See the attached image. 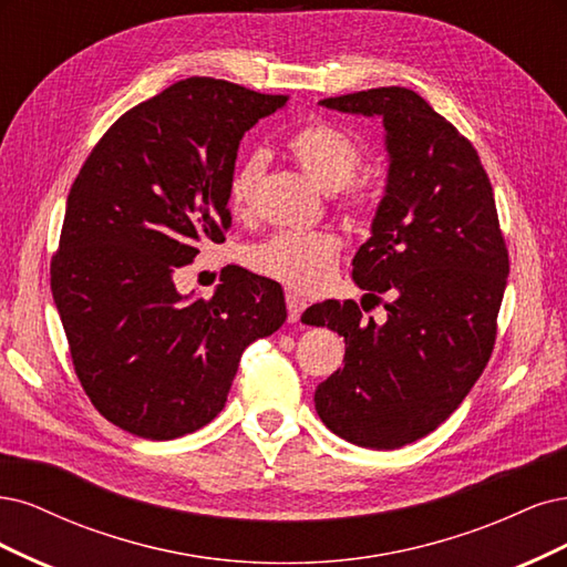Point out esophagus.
Listing matches in <instances>:
<instances>
[{
	"label": "esophagus",
	"mask_w": 567,
	"mask_h": 567,
	"mask_svg": "<svg viewBox=\"0 0 567 567\" xmlns=\"http://www.w3.org/2000/svg\"><path fill=\"white\" fill-rule=\"evenodd\" d=\"M285 301H287V320L289 322H297L301 318L303 310H306V299H301L297 291H287Z\"/></svg>",
	"instance_id": "1"
}]
</instances>
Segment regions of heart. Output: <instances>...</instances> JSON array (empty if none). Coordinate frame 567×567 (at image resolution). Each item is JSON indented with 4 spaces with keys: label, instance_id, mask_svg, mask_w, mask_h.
Masks as SVG:
<instances>
[{
    "label": "heart",
    "instance_id": "obj_1",
    "mask_svg": "<svg viewBox=\"0 0 567 567\" xmlns=\"http://www.w3.org/2000/svg\"><path fill=\"white\" fill-rule=\"evenodd\" d=\"M289 153L299 167L327 193H343L341 205L351 218H364L372 199L353 184L362 167V148L339 126L327 122L306 124L289 136ZM268 164L266 151H251L228 181V203L233 212L245 214L251 207L254 188ZM341 254V237L332 230H285L247 251L251 270L299 291H318L332 280Z\"/></svg>",
    "mask_w": 567,
    "mask_h": 567
}]
</instances>
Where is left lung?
<instances>
[{"label": "left lung", "instance_id": "left-lung-1", "mask_svg": "<svg viewBox=\"0 0 567 567\" xmlns=\"http://www.w3.org/2000/svg\"><path fill=\"white\" fill-rule=\"evenodd\" d=\"M320 105L383 120L386 190L353 280L368 291L362 309L381 293L392 301L383 326L351 299L306 310V324H327L346 343L343 368L316 389V410L343 441L395 450L441 426L483 374L508 251L476 148L412 89L379 86Z\"/></svg>", "mask_w": 567, "mask_h": 567}]
</instances>
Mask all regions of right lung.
<instances>
[{
  "label": "right lung",
  "mask_w": 567,
  "mask_h": 567,
  "mask_svg": "<svg viewBox=\"0 0 567 567\" xmlns=\"http://www.w3.org/2000/svg\"><path fill=\"white\" fill-rule=\"evenodd\" d=\"M285 103L181 80L126 111L70 188L51 291L84 393L122 431L174 441L207 426L243 351L287 318L280 285L245 268L209 299L174 285L199 247L226 240L237 148Z\"/></svg>",
  "instance_id": "1"
}]
</instances>
